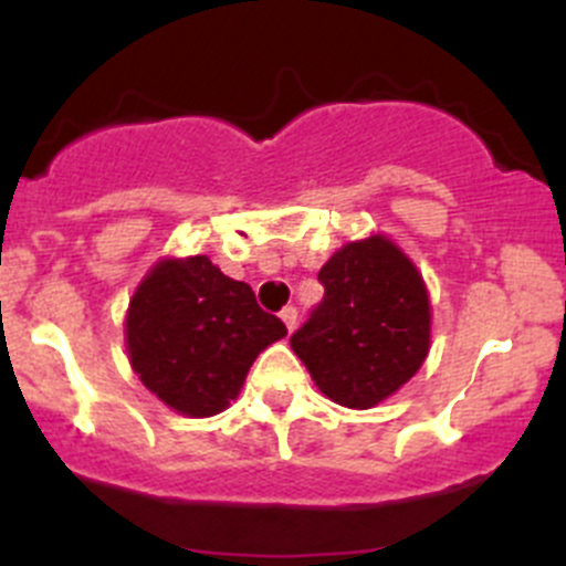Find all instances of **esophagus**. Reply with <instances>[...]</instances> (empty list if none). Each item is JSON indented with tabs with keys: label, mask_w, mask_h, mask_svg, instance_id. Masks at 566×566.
I'll use <instances>...</instances> for the list:
<instances>
[{
	"label": "esophagus",
	"mask_w": 566,
	"mask_h": 566,
	"mask_svg": "<svg viewBox=\"0 0 566 566\" xmlns=\"http://www.w3.org/2000/svg\"><path fill=\"white\" fill-rule=\"evenodd\" d=\"M279 317H282V323L287 325V331L293 334L295 323H298V312H295V306H284V310L279 312Z\"/></svg>",
	"instance_id": "34e87169"
}]
</instances>
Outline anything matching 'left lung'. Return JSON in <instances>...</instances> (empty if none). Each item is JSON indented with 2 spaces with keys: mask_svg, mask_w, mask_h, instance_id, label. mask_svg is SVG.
I'll return each mask as SVG.
<instances>
[{
  "mask_svg": "<svg viewBox=\"0 0 566 566\" xmlns=\"http://www.w3.org/2000/svg\"><path fill=\"white\" fill-rule=\"evenodd\" d=\"M323 304L290 336L319 391L367 410L402 389L430 353L432 306L419 268L384 232L319 268Z\"/></svg>",
  "mask_w": 566,
  "mask_h": 566,
  "instance_id": "8db88e82",
  "label": "left lung"
}]
</instances>
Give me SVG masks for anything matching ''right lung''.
<instances>
[{"label":"right lung","instance_id":"obj_1","mask_svg":"<svg viewBox=\"0 0 566 566\" xmlns=\"http://www.w3.org/2000/svg\"><path fill=\"white\" fill-rule=\"evenodd\" d=\"M282 336L284 323L256 306L249 284L224 276L205 254L158 260L125 312L134 373L191 419L230 408L254 358Z\"/></svg>","mask_w":566,"mask_h":566}]
</instances>
